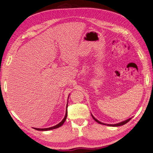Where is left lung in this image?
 Instances as JSON below:
<instances>
[{"instance_id": "left-lung-1", "label": "left lung", "mask_w": 153, "mask_h": 153, "mask_svg": "<svg viewBox=\"0 0 153 153\" xmlns=\"http://www.w3.org/2000/svg\"><path fill=\"white\" fill-rule=\"evenodd\" d=\"M91 116H92V117H93V119H94V120L96 121V122H97L98 123H100V124H101V125H107V126H111V127H119V126H121V125H125V124H126L127 123H128V121H129L131 119V118H129V119H127V120H125V121H122V122H121V123H117V124H113V125H111V124H105V123H101V122H100V121H98L97 119H95L94 116H93L92 115H91Z\"/></svg>"}]
</instances>
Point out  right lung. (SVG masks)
Masks as SVG:
<instances>
[{"label": "right lung", "instance_id": "obj_1", "mask_svg": "<svg viewBox=\"0 0 153 153\" xmlns=\"http://www.w3.org/2000/svg\"><path fill=\"white\" fill-rule=\"evenodd\" d=\"M67 115H68V104H67V106H66V113H65V115L64 117V118L63 119V120L58 123V125H55V126L52 127H49V128H34V129L36 130H38V131H49V130H52V129H54V128H59V127H61L62 125L64 123V122L66 120V118H67Z\"/></svg>", "mask_w": 153, "mask_h": 153}]
</instances>
